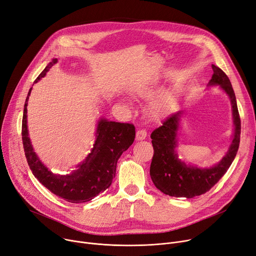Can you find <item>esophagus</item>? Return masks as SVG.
Returning a JSON list of instances; mask_svg holds the SVG:
<instances>
[{"label":"esophagus","mask_w":256,"mask_h":256,"mask_svg":"<svg viewBox=\"0 0 256 256\" xmlns=\"http://www.w3.org/2000/svg\"><path fill=\"white\" fill-rule=\"evenodd\" d=\"M147 137V130L145 128H139L136 134V139L137 140H144Z\"/></svg>","instance_id":"obj_1"}]
</instances>
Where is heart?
Wrapping results in <instances>:
<instances>
[{
  "mask_svg": "<svg viewBox=\"0 0 256 256\" xmlns=\"http://www.w3.org/2000/svg\"><path fill=\"white\" fill-rule=\"evenodd\" d=\"M156 109H158V108H156Z\"/></svg>",
  "mask_w": 256,
  "mask_h": 256,
  "instance_id": "1",
  "label": "heart"
}]
</instances>
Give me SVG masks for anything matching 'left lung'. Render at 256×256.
<instances>
[{
	"mask_svg": "<svg viewBox=\"0 0 256 256\" xmlns=\"http://www.w3.org/2000/svg\"><path fill=\"white\" fill-rule=\"evenodd\" d=\"M212 69L213 75L209 84L220 85L230 98L234 124V139L226 154L214 166L200 168L187 166L178 158L176 152L177 132L182 112L168 115L162 124L153 130L150 136L154 150L150 164V177L156 188L170 196L192 198L209 192L226 173L239 149L241 119L232 83L220 68L212 64Z\"/></svg>",
	"mask_w": 256,
	"mask_h": 256,
	"instance_id": "8db88e82",
	"label": "left lung"
}]
</instances>
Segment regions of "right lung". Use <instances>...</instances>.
Instances as JSON below:
<instances>
[{"label": "right lung", "mask_w": 256, "mask_h": 256, "mask_svg": "<svg viewBox=\"0 0 256 256\" xmlns=\"http://www.w3.org/2000/svg\"><path fill=\"white\" fill-rule=\"evenodd\" d=\"M56 62V58L51 60L34 83H37L44 77L50 68ZM30 90L32 88L28 90L24 103L22 136L26 158L32 175L47 190L64 200L85 202L92 200L111 185L115 177L118 158L124 151L128 149L134 140L136 130L134 124L100 119L96 128V140L88 158L81 164H78V168L72 174L66 176L56 175L40 162L34 152L28 138L26 107Z\"/></svg>", "instance_id": "right-lung-1"}]
</instances>
